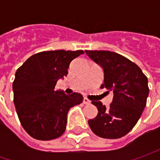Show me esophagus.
I'll return each mask as SVG.
<instances>
[{
  "instance_id": "esophagus-1",
  "label": "esophagus",
  "mask_w": 160,
  "mask_h": 160,
  "mask_svg": "<svg viewBox=\"0 0 160 160\" xmlns=\"http://www.w3.org/2000/svg\"><path fill=\"white\" fill-rule=\"evenodd\" d=\"M83 104H90V103H91V101L88 100L87 98H83Z\"/></svg>"
}]
</instances>
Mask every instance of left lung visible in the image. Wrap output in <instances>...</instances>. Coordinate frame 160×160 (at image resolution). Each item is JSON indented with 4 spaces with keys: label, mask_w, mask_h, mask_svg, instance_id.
<instances>
[{
    "label": "left lung",
    "mask_w": 160,
    "mask_h": 160,
    "mask_svg": "<svg viewBox=\"0 0 160 160\" xmlns=\"http://www.w3.org/2000/svg\"><path fill=\"white\" fill-rule=\"evenodd\" d=\"M85 52L103 68L104 83L101 88L114 93L108 108L101 102H92L98 114L88 121L90 128L102 138H121L136 125L146 106L148 78L137 65L118 53L87 50Z\"/></svg>",
    "instance_id": "left-lung-1"
}]
</instances>
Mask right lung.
<instances>
[{"label": "right lung", "instance_id": "obj_1", "mask_svg": "<svg viewBox=\"0 0 160 160\" xmlns=\"http://www.w3.org/2000/svg\"><path fill=\"white\" fill-rule=\"evenodd\" d=\"M83 53L82 50L42 52L18 68L12 84L14 104L21 126L31 137L49 141L64 133L68 110L83 98L78 92L67 95L54 88L68 75L71 61Z\"/></svg>", "mask_w": 160, "mask_h": 160}]
</instances>
